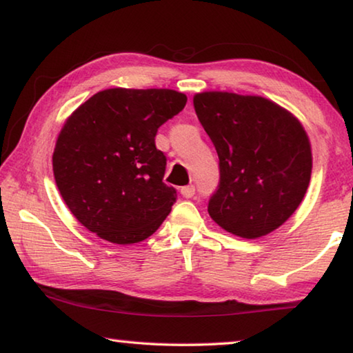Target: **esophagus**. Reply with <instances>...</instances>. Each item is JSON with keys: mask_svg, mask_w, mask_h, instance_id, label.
<instances>
[{"mask_svg": "<svg viewBox=\"0 0 353 353\" xmlns=\"http://www.w3.org/2000/svg\"><path fill=\"white\" fill-rule=\"evenodd\" d=\"M181 193H182L183 198H193L194 193H196V188H194V185H187V187H182Z\"/></svg>", "mask_w": 353, "mask_h": 353, "instance_id": "34e87169", "label": "esophagus"}]
</instances>
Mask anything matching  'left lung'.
<instances>
[{"instance_id":"8db88e82","label":"left lung","mask_w":353,"mask_h":353,"mask_svg":"<svg viewBox=\"0 0 353 353\" xmlns=\"http://www.w3.org/2000/svg\"><path fill=\"white\" fill-rule=\"evenodd\" d=\"M194 110L219 157L208 214L236 236L279 229L301 204L312 177V146L299 119L261 97L194 94Z\"/></svg>"}]
</instances>
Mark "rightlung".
<instances>
[{
	"label": "right lung",
	"mask_w": 353,
	"mask_h": 353,
	"mask_svg": "<svg viewBox=\"0 0 353 353\" xmlns=\"http://www.w3.org/2000/svg\"><path fill=\"white\" fill-rule=\"evenodd\" d=\"M187 104L168 88H109L65 121L52 171L65 204L93 234L115 244L151 236L171 212L176 190L163 183L159 128Z\"/></svg>",
	"instance_id": "1"
}]
</instances>
